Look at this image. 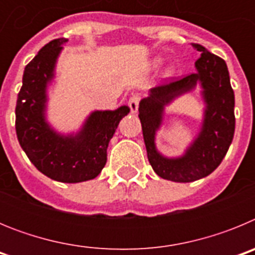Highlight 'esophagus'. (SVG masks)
<instances>
[{
    "label": "esophagus",
    "instance_id": "1",
    "mask_svg": "<svg viewBox=\"0 0 255 255\" xmlns=\"http://www.w3.org/2000/svg\"><path fill=\"white\" fill-rule=\"evenodd\" d=\"M139 102H140V96L138 93H132L129 98V107L131 114H136L138 112Z\"/></svg>",
    "mask_w": 255,
    "mask_h": 255
}]
</instances>
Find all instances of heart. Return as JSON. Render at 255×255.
Masks as SVG:
<instances>
[{
  "instance_id": "b5f03b06",
  "label": "heart",
  "mask_w": 255,
  "mask_h": 255,
  "mask_svg": "<svg viewBox=\"0 0 255 255\" xmlns=\"http://www.w3.org/2000/svg\"><path fill=\"white\" fill-rule=\"evenodd\" d=\"M159 64H161V61H159V60L155 61V65H159ZM172 74H173V70L172 69H167V70H166V71H164V75H166V76H171V75H172Z\"/></svg>"
}]
</instances>
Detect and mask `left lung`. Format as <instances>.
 I'll list each match as a JSON object with an SVG mask.
<instances>
[{
  "instance_id": "left-lung-1",
  "label": "left lung",
  "mask_w": 255,
  "mask_h": 255,
  "mask_svg": "<svg viewBox=\"0 0 255 255\" xmlns=\"http://www.w3.org/2000/svg\"><path fill=\"white\" fill-rule=\"evenodd\" d=\"M200 57L195 62L197 73L150 89L139 103V119L149 163L159 177L175 182H191L208 176L220 166L229 150L235 131V96L230 84L226 62L191 43ZM199 82L204 91V124L195 141L181 157L167 159L155 148V132L161 125L164 106L191 91Z\"/></svg>"
}]
</instances>
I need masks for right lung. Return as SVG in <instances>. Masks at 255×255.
Instances as JSON below:
<instances>
[{"label":"right lung","instance_id":"1","mask_svg":"<svg viewBox=\"0 0 255 255\" xmlns=\"http://www.w3.org/2000/svg\"><path fill=\"white\" fill-rule=\"evenodd\" d=\"M67 39L51 40L29 62L17 94V140L37 170L60 182H82L101 173L107 162L108 143L119 123L130 112L128 106L115 111H94L78 134L62 135L46 121L47 87L55 76V66Z\"/></svg>","mask_w":255,"mask_h":255}]
</instances>
